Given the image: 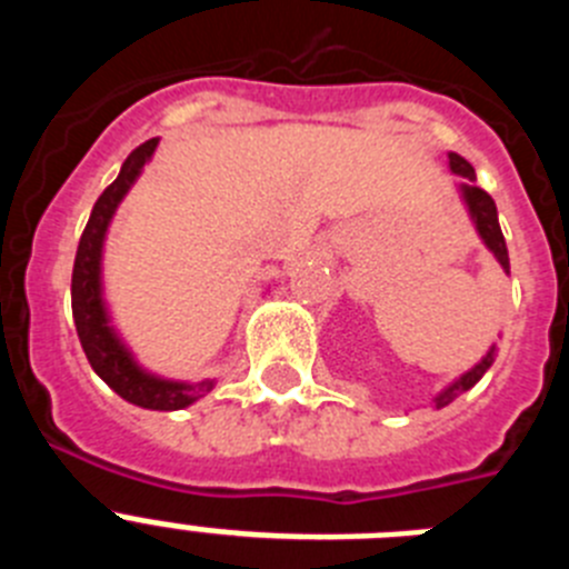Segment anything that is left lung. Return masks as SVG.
Returning a JSON list of instances; mask_svg holds the SVG:
<instances>
[{
  "label": "left lung",
  "mask_w": 569,
  "mask_h": 569,
  "mask_svg": "<svg viewBox=\"0 0 569 569\" xmlns=\"http://www.w3.org/2000/svg\"><path fill=\"white\" fill-rule=\"evenodd\" d=\"M450 168H453V173L465 176L467 182H470V184H461V193H465V202H467V208H470V216H472V222H476V230H479V236L485 239L487 248L492 250V256L501 261V268L510 273V256H507L505 233H501V228H499V213H496V202H492V196L487 193V190H481V188H476V184H472V182H476V170H472V164L467 162V159H461L459 153H450ZM490 365H492V350L485 356V359L479 361V365L472 367L470 373H465L459 381H456V385L447 387L445 393L436 399V407L450 405L456 396L465 393V390H470V387L487 373V367H490Z\"/></svg>",
  "instance_id": "obj_1"
}]
</instances>
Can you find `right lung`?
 Segmentation results:
<instances>
[{
  "instance_id": "add662e5",
  "label": "right lung",
  "mask_w": 569,
  "mask_h": 569,
  "mask_svg": "<svg viewBox=\"0 0 569 569\" xmlns=\"http://www.w3.org/2000/svg\"><path fill=\"white\" fill-rule=\"evenodd\" d=\"M159 139H148L144 144L133 150L124 159L122 170L113 182L104 188L99 196L90 219L84 224V233L79 239L77 261H73V279H70V301H73V321H77V333L82 341V350L88 356L90 367L97 370L99 379L122 396L124 401L148 410H182L202 399L204 393L213 390V381H199V385H179V381L153 379L144 370L133 365L130 353L119 345L113 330L108 328V316L102 305V284H99V261H102V241L108 230L110 216L119 208L122 196L133 184L139 170L150 159Z\"/></svg>"
}]
</instances>
